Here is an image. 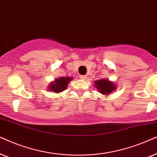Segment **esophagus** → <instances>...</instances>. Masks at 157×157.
I'll list each match as a JSON object with an SVG mask.
<instances>
[{"mask_svg":"<svg viewBox=\"0 0 157 157\" xmlns=\"http://www.w3.org/2000/svg\"><path fill=\"white\" fill-rule=\"evenodd\" d=\"M80 77L81 80H86V79H87L86 75H80Z\"/></svg>","mask_w":157,"mask_h":157,"instance_id":"1","label":"esophagus"}]
</instances>
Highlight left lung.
I'll return each mask as SVG.
<instances>
[{
  "label": "left lung",
  "instance_id": "8db88e82",
  "mask_svg": "<svg viewBox=\"0 0 157 157\" xmlns=\"http://www.w3.org/2000/svg\"><path fill=\"white\" fill-rule=\"evenodd\" d=\"M95 87L99 93L103 95H108L116 88V86L113 82L105 79L95 81Z\"/></svg>",
  "mask_w": 157,
  "mask_h": 157
}]
</instances>
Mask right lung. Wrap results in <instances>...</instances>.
Returning <instances> with one entry per match:
<instances>
[{"label":"right lung","instance_id":"add662e5","mask_svg":"<svg viewBox=\"0 0 157 157\" xmlns=\"http://www.w3.org/2000/svg\"><path fill=\"white\" fill-rule=\"evenodd\" d=\"M72 77H62L59 79H56L54 82L49 84V90L50 91H53L54 93H59L65 90L67 87L68 83L72 80Z\"/></svg>","mask_w":157,"mask_h":157}]
</instances>
